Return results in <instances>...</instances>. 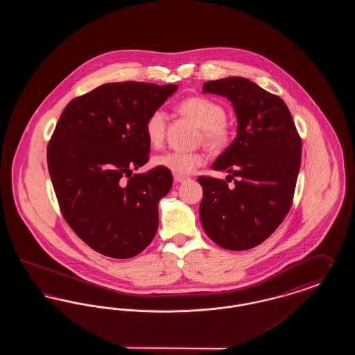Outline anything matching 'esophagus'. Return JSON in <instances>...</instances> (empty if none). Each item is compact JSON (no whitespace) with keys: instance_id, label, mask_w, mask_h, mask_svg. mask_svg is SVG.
I'll list each match as a JSON object with an SVG mask.
<instances>
[{"instance_id":"obj_1","label":"esophagus","mask_w":355,"mask_h":355,"mask_svg":"<svg viewBox=\"0 0 355 355\" xmlns=\"http://www.w3.org/2000/svg\"><path fill=\"white\" fill-rule=\"evenodd\" d=\"M190 178L189 177H185V175H178V174H174V181L175 182H178V184H182V182H186V181H189Z\"/></svg>"}]
</instances>
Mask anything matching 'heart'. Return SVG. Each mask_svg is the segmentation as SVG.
Segmentation results:
<instances>
[{
    "instance_id": "obj_1",
    "label": "heart",
    "mask_w": 355,
    "mask_h": 355,
    "mask_svg": "<svg viewBox=\"0 0 355 355\" xmlns=\"http://www.w3.org/2000/svg\"><path fill=\"white\" fill-rule=\"evenodd\" d=\"M180 110L193 119L202 129V139L206 145L214 149L223 148L230 141V128L226 119L225 107L210 98L194 96L189 97L180 105ZM145 132L153 146H159L166 133V114L164 110H154L146 121ZM206 158L200 152L170 150L161 153L153 158V165L169 170L178 175H187L205 164Z\"/></svg>"
}]
</instances>
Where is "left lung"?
I'll return each mask as SVG.
<instances>
[{"instance_id":"1","label":"left lung","mask_w":355,"mask_h":355,"mask_svg":"<svg viewBox=\"0 0 355 355\" xmlns=\"http://www.w3.org/2000/svg\"><path fill=\"white\" fill-rule=\"evenodd\" d=\"M202 87L205 93L232 101L238 130L211 165L229 173L226 181L198 177L203 189L201 223L220 248L248 250L268 239L285 220L301 168L302 141L284 100L250 80L229 77Z\"/></svg>"}]
</instances>
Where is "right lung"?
Returning a JSON list of instances; mask_svg holds the SVG:
<instances>
[{
  "instance_id": "right-lung-1",
  "label": "right lung",
  "mask_w": 355,
  "mask_h": 355,
  "mask_svg": "<svg viewBox=\"0 0 355 355\" xmlns=\"http://www.w3.org/2000/svg\"><path fill=\"white\" fill-rule=\"evenodd\" d=\"M177 85L112 83L69 102L48 144V169L61 213L93 250L141 253L158 229V202L173 175L149 161L145 125Z\"/></svg>"
}]
</instances>
